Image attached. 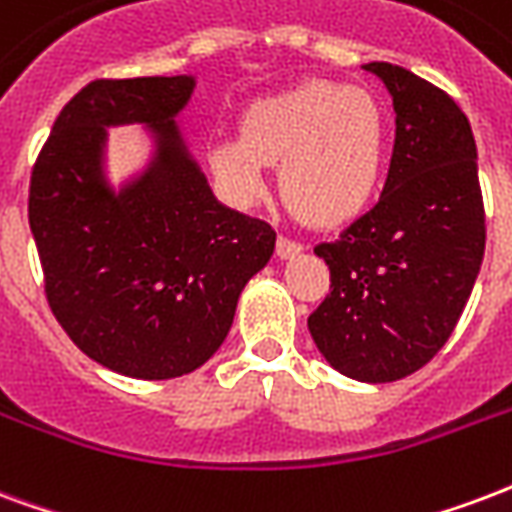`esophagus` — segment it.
<instances>
[{
  "mask_svg": "<svg viewBox=\"0 0 512 512\" xmlns=\"http://www.w3.org/2000/svg\"><path fill=\"white\" fill-rule=\"evenodd\" d=\"M275 251H278L280 259H291V256H297V253L305 251V245L297 240H291L286 234H280L278 237V245H275Z\"/></svg>",
  "mask_w": 512,
  "mask_h": 512,
  "instance_id": "1",
  "label": "esophagus"
}]
</instances>
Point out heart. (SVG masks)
<instances>
[{
	"instance_id": "b5f03b06",
	"label": "heart",
	"mask_w": 512,
	"mask_h": 512,
	"mask_svg": "<svg viewBox=\"0 0 512 512\" xmlns=\"http://www.w3.org/2000/svg\"><path fill=\"white\" fill-rule=\"evenodd\" d=\"M386 107L370 88L310 80L245 110L240 137L210 145V167L234 197L267 191V164L307 224L334 226L361 215L386 172Z\"/></svg>"
}]
</instances>
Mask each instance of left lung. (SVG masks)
Instances as JSON below:
<instances>
[{
  "mask_svg": "<svg viewBox=\"0 0 512 512\" xmlns=\"http://www.w3.org/2000/svg\"><path fill=\"white\" fill-rule=\"evenodd\" d=\"M364 69L394 99V156L378 205L315 245L332 286L307 329L337 372L391 383L421 370L451 337L480 272L486 215L461 107L405 67Z\"/></svg>",
  "mask_w": 512,
  "mask_h": 512,
  "instance_id": "1",
  "label": "left lung"
}]
</instances>
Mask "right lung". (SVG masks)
I'll use <instances>...</instances> for the list:
<instances>
[{"mask_svg":"<svg viewBox=\"0 0 512 512\" xmlns=\"http://www.w3.org/2000/svg\"><path fill=\"white\" fill-rule=\"evenodd\" d=\"M194 75L91 80L42 145L29 186L45 297L88 359L126 378L169 380L213 356L245 283L267 267L275 229L221 205L175 118ZM142 123L154 156L115 192L107 125Z\"/></svg>","mask_w":512,"mask_h":512,"instance_id":"add662e5","label":"right lung"}]
</instances>
